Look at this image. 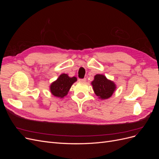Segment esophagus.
I'll list each match as a JSON object with an SVG mask.
<instances>
[{"label":"esophagus","instance_id":"34e87169","mask_svg":"<svg viewBox=\"0 0 159 159\" xmlns=\"http://www.w3.org/2000/svg\"><path fill=\"white\" fill-rule=\"evenodd\" d=\"M79 81H80V82H85V81H86V79H85V78H84V79H79Z\"/></svg>","mask_w":159,"mask_h":159}]
</instances>
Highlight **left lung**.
I'll return each instance as SVG.
<instances>
[{
    "label": "left lung",
    "instance_id": "1",
    "mask_svg": "<svg viewBox=\"0 0 159 159\" xmlns=\"http://www.w3.org/2000/svg\"><path fill=\"white\" fill-rule=\"evenodd\" d=\"M96 95L102 99L110 98L116 88L113 81L108 80L103 75L97 74L91 82Z\"/></svg>",
    "mask_w": 159,
    "mask_h": 159
}]
</instances>
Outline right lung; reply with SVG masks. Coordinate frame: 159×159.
Returning <instances> with one entry per match:
<instances>
[{
	"label": "right lung",
	"instance_id": "add662e5",
	"mask_svg": "<svg viewBox=\"0 0 159 159\" xmlns=\"http://www.w3.org/2000/svg\"><path fill=\"white\" fill-rule=\"evenodd\" d=\"M77 80L75 77H70L65 74L60 75L58 78L50 85L51 93L56 97L64 98L68 94L69 89L75 81Z\"/></svg>",
	"mask_w": 159,
	"mask_h": 159
}]
</instances>
